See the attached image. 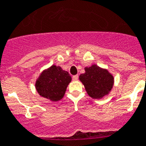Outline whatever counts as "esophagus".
<instances>
[{
  "mask_svg": "<svg viewBox=\"0 0 146 146\" xmlns=\"http://www.w3.org/2000/svg\"><path fill=\"white\" fill-rule=\"evenodd\" d=\"M72 80H74V81H76V80H78V75L77 74V75H74L73 77H72Z\"/></svg>",
  "mask_w": 146,
  "mask_h": 146,
  "instance_id": "34e87169",
  "label": "esophagus"
}]
</instances>
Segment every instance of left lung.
Segmentation results:
<instances>
[{"label":"left lung","instance_id":"1","mask_svg":"<svg viewBox=\"0 0 146 146\" xmlns=\"http://www.w3.org/2000/svg\"><path fill=\"white\" fill-rule=\"evenodd\" d=\"M88 95L92 98H102L108 95L113 86L114 78L106 69L92 65L85 68V73L79 76Z\"/></svg>","mask_w":146,"mask_h":146}]
</instances>
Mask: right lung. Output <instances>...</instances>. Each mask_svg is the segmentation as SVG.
<instances>
[{
  "mask_svg": "<svg viewBox=\"0 0 146 146\" xmlns=\"http://www.w3.org/2000/svg\"><path fill=\"white\" fill-rule=\"evenodd\" d=\"M72 80L68 72L53 65L43 71L36 82V89L41 96L53 102L62 99L66 88Z\"/></svg>",
  "mask_w": 146,
  "mask_h": 146,
  "instance_id": "add662e5",
  "label": "right lung"
}]
</instances>
